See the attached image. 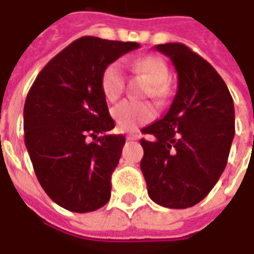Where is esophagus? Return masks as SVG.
<instances>
[{
    "instance_id": "obj_1",
    "label": "esophagus",
    "mask_w": 254,
    "mask_h": 254,
    "mask_svg": "<svg viewBox=\"0 0 254 254\" xmlns=\"http://www.w3.org/2000/svg\"><path fill=\"white\" fill-rule=\"evenodd\" d=\"M140 139V135L139 134H128L127 135V140H138Z\"/></svg>"
}]
</instances>
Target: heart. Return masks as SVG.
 Listing matches in <instances>:
<instances>
[{"label":"heart","mask_w":254,"mask_h":254,"mask_svg":"<svg viewBox=\"0 0 254 254\" xmlns=\"http://www.w3.org/2000/svg\"><path fill=\"white\" fill-rule=\"evenodd\" d=\"M135 68L148 76L151 81L150 92L154 98L162 99L167 95V79L169 68L163 59L159 56L140 57L134 63ZM100 87L103 95L108 102H116L125 89V72L123 64L112 62L103 69L100 77ZM155 115V110L150 103H139L125 100L112 108V118L118 128L122 131H134L140 126L146 125Z\"/></svg>","instance_id":"1"}]
</instances>
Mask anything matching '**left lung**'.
<instances>
[{"label":"left lung","instance_id":"left-lung-1","mask_svg":"<svg viewBox=\"0 0 254 254\" xmlns=\"http://www.w3.org/2000/svg\"><path fill=\"white\" fill-rule=\"evenodd\" d=\"M178 75L169 111L142 129L140 169L148 195L161 206L197 205L224 173L234 138V104L218 72L184 44H159Z\"/></svg>","mask_w":254,"mask_h":254}]
</instances>
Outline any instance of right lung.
Instances as JSON below:
<instances>
[{
	"mask_svg": "<svg viewBox=\"0 0 254 254\" xmlns=\"http://www.w3.org/2000/svg\"><path fill=\"white\" fill-rule=\"evenodd\" d=\"M138 48L93 36L77 39L44 66L29 89L26 150L44 191L66 210H98L111 197V175L126 139L108 134L115 122L100 77L110 63Z\"/></svg>",
	"mask_w": 254,
	"mask_h": 254,
	"instance_id": "add662e5",
	"label": "right lung"
}]
</instances>
